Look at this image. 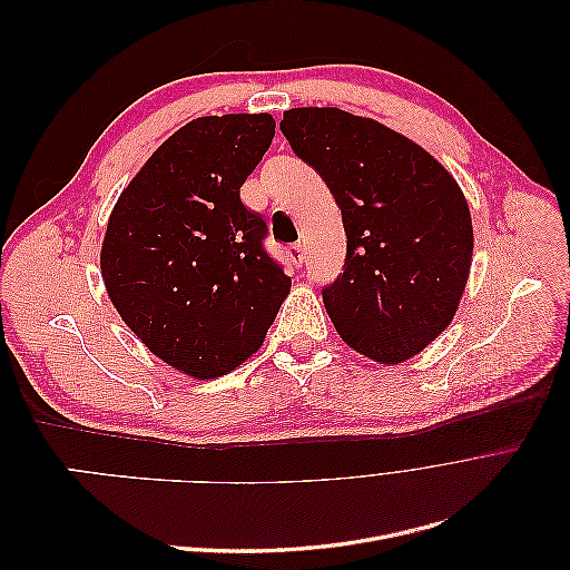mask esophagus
Listing matches in <instances>:
<instances>
[{"label":"esophagus","instance_id":"obj_1","mask_svg":"<svg viewBox=\"0 0 570 570\" xmlns=\"http://www.w3.org/2000/svg\"><path fill=\"white\" fill-rule=\"evenodd\" d=\"M287 256H289V262L295 264V266H302L304 264V258H306V252H304V247L302 245H295V247H289L287 249Z\"/></svg>","mask_w":570,"mask_h":570}]
</instances>
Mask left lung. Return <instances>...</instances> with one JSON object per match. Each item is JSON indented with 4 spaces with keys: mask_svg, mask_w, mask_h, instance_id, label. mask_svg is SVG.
I'll return each mask as SVG.
<instances>
[{
    "mask_svg": "<svg viewBox=\"0 0 570 570\" xmlns=\"http://www.w3.org/2000/svg\"><path fill=\"white\" fill-rule=\"evenodd\" d=\"M281 130L342 212L347 262L323 289L327 316L361 356L404 364L456 316L473 262L469 202L433 154L375 118L299 107Z\"/></svg>",
    "mask_w": 570,
    "mask_h": 570,
    "instance_id": "left-lung-1",
    "label": "left lung"
}]
</instances>
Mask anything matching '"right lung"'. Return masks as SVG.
<instances>
[{"label": "right lung", "instance_id": "add662e5", "mask_svg": "<svg viewBox=\"0 0 570 570\" xmlns=\"http://www.w3.org/2000/svg\"><path fill=\"white\" fill-rule=\"evenodd\" d=\"M275 135L271 114L189 120L116 199L99 268L118 316L183 375L209 381L254 356L292 281L262 249L239 187Z\"/></svg>", "mask_w": 570, "mask_h": 570}]
</instances>
